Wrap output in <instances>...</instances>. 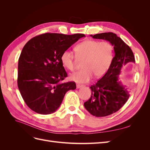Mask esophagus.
Masks as SVG:
<instances>
[{
	"instance_id": "esophagus-1",
	"label": "esophagus",
	"mask_w": 150,
	"mask_h": 150,
	"mask_svg": "<svg viewBox=\"0 0 150 150\" xmlns=\"http://www.w3.org/2000/svg\"><path fill=\"white\" fill-rule=\"evenodd\" d=\"M82 86H83L82 84H76V88H78V89L81 88V87H82Z\"/></svg>"
}]
</instances>
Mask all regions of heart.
Here are the masks:
<instances>
[{"label": "heart", "mask_w": 150, "mask_h": 150, "mask_svg": "<svg viewBox=\"0 0 150 150\" xmlns=\"http://www.w3.org/2000/svg\"><path fill=\"white\" fill-rule=\"evenodd\" d=\"M75 51L77 57L84 60V69L71 74L69 79L82 83L88 82L93 76L99 78L104 75L111 64L113 48L112 44L108 41L86 40L77 45ZM76 56L71 50H65L61 56L62 64L66 69L73 71Z\"/></svg>", "instance_id": "b5f03b06"}]
</instances>
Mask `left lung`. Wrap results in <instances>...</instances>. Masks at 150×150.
Here are the masks:
<instances>
[{"instance_id":"obj_1","label":"left lung","mask_w":150,"mask_h":150,"mask_svg":"<svg viewBox=\"0 0 150 150\" xmlns=\"http://www.w3.org/2000/svg\"><path fill=\"white\" fill-rule=\"evenodd\" d=\"M91 36L108 40L114 46L115 54L106 74L90 87L91 96L84 103L90 114L103 117L116 112L128 101L129 92L119 81V76L122 66L134 63L135 59L132 50L116 34L104 33Z\"/></svg>"}]
</instances>
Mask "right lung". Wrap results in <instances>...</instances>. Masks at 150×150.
I'll return each mask as SVG.
<instances>
[{"label":"right lung","mask_w":150,"mask_h":150,"mask_svg":"<svg viewBox=\"0 0 150 150\" xmlns=\"http://www.w3.org/2000/svg\"><path fill=\"white\" fill-rule=\"evenodd\" d=\"M83 37V34L46 33L25 44L18 62L17 85L30 110L40 115L51 114L60 106L68 91L76 88L73 81L61 83L67 74L61 56Z\"/></svg>","instance_id":"add662e5"}]
</instances>
